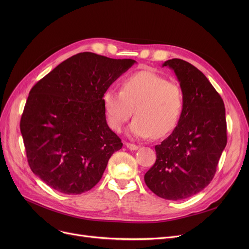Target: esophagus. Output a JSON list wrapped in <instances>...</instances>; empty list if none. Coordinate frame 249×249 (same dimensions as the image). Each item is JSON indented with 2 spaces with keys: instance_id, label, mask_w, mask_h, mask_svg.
I'll return each mask as SVG.
<instances>
[{
  "instance_id": "34e87169",
  "label": "esophagus",
  "mask_w": 249,
  "mask_h": 249,
  "mask_svg": "<svg viewBox=\"0 0 249 249\" xmlns=\"http://www.w3.org/2000/svg\"><path fill=\"white\" fill-rule=\"evenodd\" d=\"M126 147L130 150H137L139 148L138 145H135V144H132V143H126Z\"/></svg>"
}]
</instances>
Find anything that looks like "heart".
<instances>
[{"instance_id": "1", "label": "heart", "mask_w": 249, "mask_h": 249, "mask_svg": "<svg viewBox=\"0 0 249 249\" xmlns=\"http://www.w3.org/2000/svg\"><path fill=\"white\" fill-rule=\"evenodd\" d=\"M103 107L108 125L120 131L132 116L127 129L133 138H160L174 131L185 106L180 87L158 73L141 71L128 76L122 89H108L103 94Z\"/></svg>"}]
</instances>
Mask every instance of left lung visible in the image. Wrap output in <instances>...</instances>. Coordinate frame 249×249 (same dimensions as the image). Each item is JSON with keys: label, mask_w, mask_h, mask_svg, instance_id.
Returning <instances> with one entry per match:
<instances>
[{"label": "left lung", "mask_w": 249, "mask_h": 249, "mask_svg": "<svg viewBox=\"0 0 249 249\" xmlns=\"http://www.w3.org/2000/svg\"><path fill=\"white\" fill-rule=\"evenodd\" d=\"M177 75L185 99L173 131L155 146L156 161L144 175L159 197L179 201L204 190L213 179L227 143L224 103L205 74L178 58L162 63Z\"/></svg>", "instance_id": "8db88e82"}]
</instances>
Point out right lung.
Returning <instances> with one entry per match:
<instances>
[{
  "instance_id": "obj_1",
  "label": "right lung",
  "mask_w": 249,
  "mask_h": 249,
  "mask_svg": "<svg viewBox=\"0 0 249 249\" xmlns=\"http://www.w3.org/2000/svg\"><path fill=\"white\" fill-rule=\"evenodd\" d=\"M135 62L82 52L31 89L20 129L31 171L50 188L67 195L89 191L122 148L102 98Z\"/></svg>"
}]
</instances>
